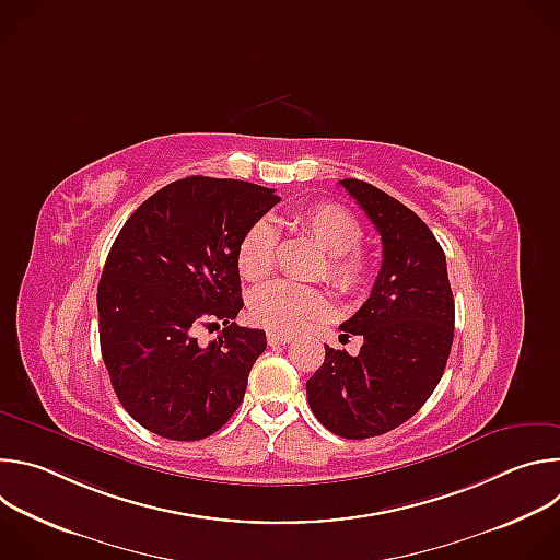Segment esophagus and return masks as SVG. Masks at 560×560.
I'll return each instance as SVG.
<instances>
[{
    "mask_svg": "<svg viewBox=\"0 0 560 560\" xmlns=\"http://www.w3.org/2000/svg\"><path fill=\"white\" fill-rule=\"evenodd\" d=\"M292 341H294V337H290V335H279V332H270L268 335V343L270 346H288Z\"/></svg>",
    "mask_w": 560,
    "mask_h": 560,
    "instance_id": "34e87169",
    "label": "esophagus"
}]
</instances>
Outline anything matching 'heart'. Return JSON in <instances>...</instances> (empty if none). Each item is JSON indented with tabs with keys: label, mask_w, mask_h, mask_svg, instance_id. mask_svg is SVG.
Listing matches in <instances>:
<instances>
[{
	"label": "heart",
	"mask_w": 560,
	"mask_h": 560,
	"mask_svg": "<svg viewBox=\"0 0 560 560\" xmlns=\"http://www.w3.org/2000/svg\"><path fill=\"white\" fill-rule=\"evenodd\" d=\"M294 221L328 255L326 281L343 296H363L372 285L374 268L370 257L359 250L363 242L359 219L343 206L326 201L296 212ZM277 242V230L268 219L255 221L244 232L236 248V266L244 279L261 281L272 272ZM328 312L330 301L324 290L285 279L266 283L250 296L255 322L279 335H294Z\"/></svg>",
	"instance_id": "1"
}]
</instances>
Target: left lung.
<instances>
[{
  "mask_svg": "<svg viewBox=\"0 0 560 560\" xmlns=\"http://www.w3.org/2000/svg\"><path fill=\"white\" fill-rule=\"evenodd\" d=\"M339 184L378 230L383 264L368 301L341 324L346 337H363L359 354L326 346L305 389L318 421L361 441L412 419L439 385L454 339V296L445 253L419 214L372 184Z\"/></svg>",
  "mask_w": 560,
  "mask_h": 560,
  "instance_id": "left-lung-1",
  "label": "left lung"
}]
</instances>
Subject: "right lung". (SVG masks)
Segmentation results:
<instances>
[{
  "label": "right lung",
  "mask_w": 560,
  "mask_h": 560,
  "mask_svg": "<svg viewBox=\"0 0 560 560\" xmlns=\"http://www.w3.org/2000/svg\"><path fill=\"white\" fill-rule=\"evenodd\" d=\"M281 199L236 179L186 177L124 223L97 288L100 343L124 410L145 430L199 441L242 406L266 332L234 324L244 307L236 248ZM224 324L208 347L199 325Z\"/></svg>",
  "instance_id": "obj_1"
}]
</instances>
